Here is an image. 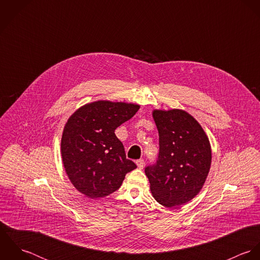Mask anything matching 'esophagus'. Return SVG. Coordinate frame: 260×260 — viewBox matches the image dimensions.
I'll return each instance as SVG.
<instances>
[{
	"label": "esophagus",
	"instance_id": "obj_1",
	"mask_svg": "<svg viewBox=\"0 0 260 260\" xmlns=\"http://www.w3.org/2000/svg\"><path fill=\"white\" fill-rule=\"evenodd\" d=\"M136 165H137V167H138L139 169H143V167H144V165H145V162H144L143 159H139V160L136 161Z\"/></svg>",
	"mask_w": 260,
	"mask_h": 260
}]
</instances>
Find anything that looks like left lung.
I'll return each mask as SVG.
<instances>
[{"mask_svg":"<svg viewBox=\"0 0 260 260\" xmlns=\"http://www.w3.org/2000/svg\"><path fill=\"white\" fill-rule=\"evenodd\" d=\"M159 133L156 164L145 168L155 200L165 207L183 205L202 189L211 165V146L201 125L180 109L153 110Z\"/></svg>","mask_w":260,"mask_h":260,"instance_id":"obj_1","label":"left lung"}]
</instances>
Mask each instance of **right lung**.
<instances>
[{
    "label": "right lung",
    "mask_w": 260,
    "mask_h": 260,
    "mask_svg": "<svg viewBox=\"0 0 260 260\" xmlns=\"http://www.w3.org/2000/svg\"><path fill=\"white\" fill-rule=\"evenodd\" d=\"M139 108L137 104L99 100L70 116L63 130L61 154L65 171L79 192L92 199L105 197L137 167L126 158L115 130Z\"/></svg>",
    "instance_id": "1"
}]
</instances>
